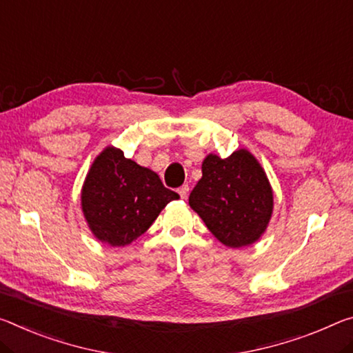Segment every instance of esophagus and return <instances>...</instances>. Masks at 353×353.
Wrapping results in <instances>:
<instances>
[{
  "mask_svg": "<svg viewBox=\"0 0 353 353\" xmlns=\"http://www.w3.org/2000/svg\"><path fill=\"white\" fill-rule=\"evenodd\" d=\"M179 194H181V198L182 199H185L187 196H188V192H190V187H188V183H183L182 187H179Z\"/></svg>",
  "mask_w": 353,
  "mask_h": 353,
  "instance_id": "34e87169",
  "label": "esophagus"
}]
</instances>
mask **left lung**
<instances>
[{
  "label": "left lung",
  "instance_id": "left-lung-1",
  "mask_svg": "<svg viewBox=\"0 0 353 353\" xmlns=\"http://www.w3.org/2000/svg\"><path fill=\"white\" fill-rule=\"evenodd\" d=\"M190 207L226 247L240 248L262 236L272 216L273 194L264 170L248 150L228 159L207 155Z\"/></svg>",
  "mask_w": 353,
  "mask_h": 353
}]
</instances>
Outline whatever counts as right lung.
I'll return each instance as SVG.
<instances>
[{
	"instance_id": "obj_1",
	"label": "right lung",
	"mask_w": 353,
	"mask_h": 353,
	"mask_svg": "<svg viewBox=\"0 0 353 353\" xmlns=\"http://www.w3.org/2000/svg\"><path fill=\"white\" fill-rule=\"evenodd\" d=\"M179 194L166 188L154 171L106 148L91 166L81 205L94 236L111 247L132 243L149 229L161 209Z\"/></svg>"
}]
</instances>
